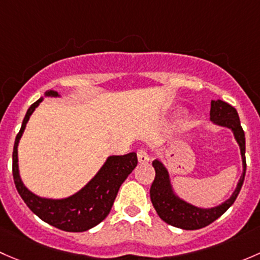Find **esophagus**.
Masks as SVG:
<instances>
[{"mask_svg":"<svg viewBox=\"0 0 260 260\" xmlns=\"http://www.w3.org/2000/svg\"><path fill=\"white\" fill-rule=\"evenodd\" d=\"M138 160L140 164H148V162L150 161L149 154L144 149H140L138 151Z\"/></svg>","mask_w":260,"mask_h":260,"instance_id":"1","label":"esophagus"}]
</instances>
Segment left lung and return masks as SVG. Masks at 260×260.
I'll list each match as a JSON object with an SVG mask.
<instances>
[{"label": "left lung", "mask_w": 260, "mask_h": 260, "mask_svg": "<svg viewBox=\"0 0 260 260\" xmlns=\"http://www.w3.org/2000/svg\"><path fill=\"white\" fill-rule=\"evenodd\" d=\"M210 121L218 126L226 127L233 133L238 143L242 155L243 173L229 199L213 208H200L186 202L176 194L171 183L170 174L164 162L154 160L152 167L155 169V179L150 188V199L156 210L157 215L170 225L185 230L202 229L209 225L214 220L223 215L237 199L243 183H244L245 169V135L240 125L239 115L237 110L223 100H211L210 103Z\"/></svg>", "instance_id": "8db88e82"}]
</instances>
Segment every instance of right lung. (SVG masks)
<instances>
[{
    "instance_id": "add662e5",
    "label": "right lung",
    "mask_w": 260,
    "mask_h": 260,
    "mask_svg": "<svg viewBox=\"0 0 260 260\" xmlns=\"http://www.w3.org/2000/svg\"><path fill=\"white\" fill-rule=\"evenodd\" d=\"M44 98H60V95L57 91L49 90L45 92ZM44 98H40L28 108L20 133L16 136L12 154V174L16 189L32 213L45 223L65 232H85L101 223L110 213L120 186L138 165V156L136 152L111 155L84 188L68 198L52 199L34 194L21 179L17 149L32 112Z\"/></svg>"
}]
</instances>
